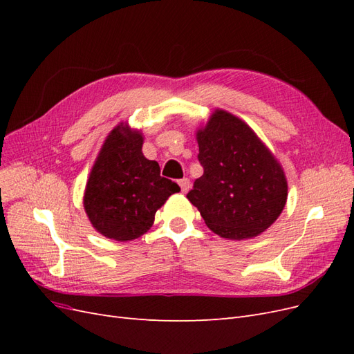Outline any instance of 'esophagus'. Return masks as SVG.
<instances>
[{"mask_svg": "<svg viewBox=\"0 0 354 354\" xmlns=\"http://www.w3.org/2000/svg\"><path fill=\"white\" fill-rule=\"evenodd\" d=\"M178 185L181 187V192H183V194H187L189 189H190V180L189 178H181L178 181Z\"/></svg>", "mask_w": 354, "mask_h": 354, "instance_id": "1", "label": "esophagus"}]
</instances>
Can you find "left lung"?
Instances as JSON below:
<instances>
[{
  "label": "left lung",
  "instance_id": "obj_1",
  "mask_svg": "<svg viewBox=\"0 0 354 354\" xmlns=\"http://www.w3.org/2000/svg\"><path fill=\"white\" fill-rule=\"evenodd\" d=\"M203 174L187 199L221 238H255L281 216L288 183L279 160L238 116L216 109L196 131Z\"/></svg>",
  "mask_w": 354,
  "mask_h": 354
}]
</instances>
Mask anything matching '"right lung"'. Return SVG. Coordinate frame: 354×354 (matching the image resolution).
Instances as JSON below:
<instances>
[{
    "label": "right lung",
    "mask_w": 354,
    "mask_h": 354,
    "mask_svg": "<svg viewBox=\"0 0 354 354\" xmlns=\"http://www.w3.org/2000/svg\"><path fill=\"white\" fill-rule=\"evenodd\" d=\"M143 134L121 122L106 137L84 192V209L93 227L120 242L140 238L155 212L180 192L160 177L159 164L142 152Z\"/></svg>",
    "instance_id": "1"
}]
</instances>
